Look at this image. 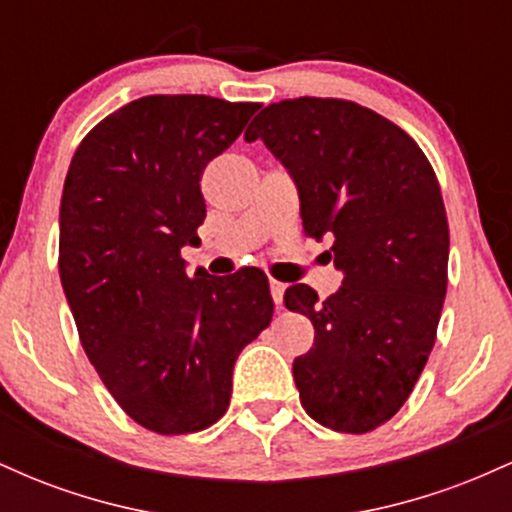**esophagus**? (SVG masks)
I'll list each match as a JSON object with an SVG mask.
<instances>
[{"mask_svg": "<svg viewBox=\"0 0 512 512\" xmlns=\"http://www.w3.org/2000/svg\"><path fill=\"white\" fill-rule=\"evenodd\" d=\"M269 291H272V298H274L276 308H281V303H284V291H286V286L281 284V281L272 279V281H269Z\"/></svg>", "mask_w": 512, "mask_h": 512, "instance_id": "1", "label": "esophagus"}]
</instances>
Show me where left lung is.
I'll return each instance as SVG.
<instances>
[{
	"label": "left lung",
	"instance_id": "obj_1",
	"mask_svg": "<svg viewBox=\"0 0 512 512\" xmlns=\"http://www.w3.org/2000/svg\"><path fill=\"white\" fill-rule=\"evenodd\" d=\"M255 139L296 182L305 236H330L344 272L325 301L305 284L284 293L315 327L293 361L301 404L332 431L368 433L407 402L436 344L450 252L438 178L404 129L339 98L267 105Z\"/></svg>",
	"mask_w": 512,
	"mask_h": 512
}]
</instances>
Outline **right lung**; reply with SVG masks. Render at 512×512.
<instances>
[{"label": "right lung", "instance_id": "add662e5", "mask_svg": "<svg viewBox=\"0 0 512 512\" xmlns=\"http://www.w3.org/2000/svg\"><path fill=\"white\" fill-rule=\"evenodd\" d=\"M260 103L144 96L98 122L69 163L60 279L88 361L115 402L161 436L226 414L233 366L272 322L260 269L187 276L207 216L199 180Z\"/></svg>", "mask_w": 512, "mask_h": 512}]
</instances>
